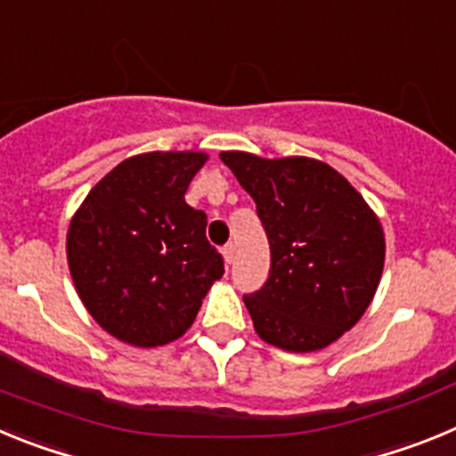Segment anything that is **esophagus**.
<instances>
[{"label": "esophagus", "mask_w": 456, "mask_h": 456, "mask_svg": "<svg viewBox=\"0 0 456 456\" xmlns=\"http://www.w3.org/2000/svg\"><path fill=\"white\" fill-rule=\"evenodd\" d=\"M221 253H224L225 263L231 265L232 260H235V244H232V241H228V244H225V247L221 248Z\"/></svg>", "instance_id": "esophagus-1"}]
</instances>
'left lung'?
Segmentation results:
<instances>
[{"mask_svg":"<svg viewBox=\"0 0 456 456\" xmlns=\"http://www.w3.org/2000/svg\"><path fill=\"white\" fill-rule=\"evenodd\" d=\"M219 157L256 200L272 251L267 283L244 297L257 336L285 352L336 342L368 310L384 272L377 215L317 159L237 151Z\"/></svg>","mask_w":456,"mask_h":456,"instance_id":"8db88e82","label":"left lung"}]
</instances>
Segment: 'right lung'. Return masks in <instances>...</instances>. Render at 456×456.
<instances>
[{
  "instance_id": "obj_1",
  "label": "right lung",
  "mask_w": 456,
  "mask_h": 456,
  "mask_svg": "<svg viewBox=\"0 0 456 456\" xmlns=\"http://www.w3.org/2000/svg\"><path fill=\"white\" fill-rule=\"evenodd\" d=\"M208 155L146 152L88 191L68 228V267L93 320L134 347L178 340L193 324L224 257L208 215L184 193Z\"/></svg>"
}]
</instances>
